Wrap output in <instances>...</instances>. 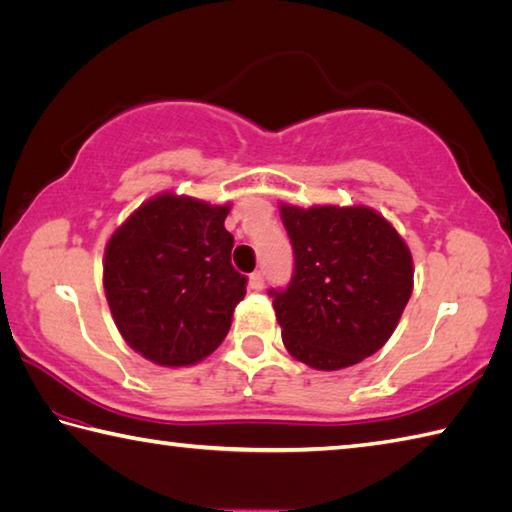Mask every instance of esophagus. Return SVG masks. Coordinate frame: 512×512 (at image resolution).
Listing matches in <instances>:
<instances>
[{"instance_id": "obj_1", "label": "esophagus", "mask_w": 512, "mask_h": 512, "mask_svg": "<svg viewBox=\"0 0 512 512\" xmlns=\"http://www.w3.org/2000/svg\"><path fill=\"white\" fill-rule=\"evenodd\" d=\"M263 285H265V274L258 269V272L249 276V287L256 289V292H258V289H263Z\"/></svg>"}]
</instances>
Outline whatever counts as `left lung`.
<instances>
[{"label": "left lung", "instance_id": "left-lung-1", "mask_svg": "<svg viewBox=\"0 0 512 512\" xmlns=\"http://www.w3.org/2000/svg\"><path fill=\"white\" fill-rule=\"evenodd\" d=\"M294 274L269 289L283 343L314 370L368 359L390 339L412 294L406 240L374 209L281 205Z\"/></svg>", "mask_w": 512, "mask_h": 512}]
</instances>
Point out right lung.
<instances>
[{"mask_svg":"<svg viewBox=\"0 0 512 512\" xmlns=\"http://www.w3.org/2000/svg\"><path fill=\"white\" fill-rule=\"evenodd\" d=\"M229 205L160 194L113 231L104 292L122 339L165 368L205 359L231 327L247 278L231 265Z\"/></svg>","mask_w":512,"mask_h":512,"instance_id":"1","label":"right lung"}]
</instances>
